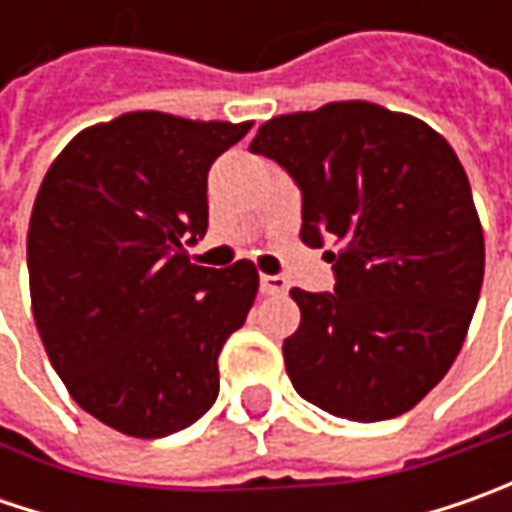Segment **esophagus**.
I'll list each match as a JSON object with an SVG mask.
<instances>
[{
  "mask_svg": "<svg viewBox=\"0 0 512 512\" xmlns=\"http://www.w3.org/2000/svg\"><path fill=\"white\" fill-rule=\"evenodd\" d=\"M259 287H262L265 296H279V293H285L287 290V282L282 276H267V273H262V276H259Z\"/></svg>",
  "mask_w": 512,
  "mask_h": 512,
  "instance_id": "esophagus-1",
  "label": "esophagus"
}]
</instances>
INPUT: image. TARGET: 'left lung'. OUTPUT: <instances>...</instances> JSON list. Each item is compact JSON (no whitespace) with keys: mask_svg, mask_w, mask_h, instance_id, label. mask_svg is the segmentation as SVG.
I'll use <instances>...</instances> for the list:
<instances>
[{"mask_svg":"<svg viewBox=\"0 0 512 512\" xmlns=\"http://www.w3.org/2000/svg\"><path fill=\"white\" fill-rule=\"evenodd\" d=\"M250 150L302 190V242L336 250L333 293L290 296L296 393L336 419L384 422L442 382L484 279V236L459 156L424 122L333 102L265 122Z\"/></svg>","mask_w":512,"mask_h":512,"instance_id":"1","label":"left lung"}]
</instances>
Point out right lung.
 I'll list each match as a JSON object with an SVG mask.
<instances>
[{
  "label": "right lung",
  "mask_w": 512,
  "mask_h": 512,
  "mask_svg": "<svg viewBox=\"0 0 512 512\" xmlns=\"http://www.w3.org/2000/svg\"><path fill=\"white\" fill-rule=\"evenodd\" d=\"M247 130L125 113L70 139L36 193V330L73 402L125 436L179 433L219 396V353L259 273L193 265L185 245L207 230V170Z\"/></svg>",
  "instance_id": "right-lung-1"
}]
</instances>
